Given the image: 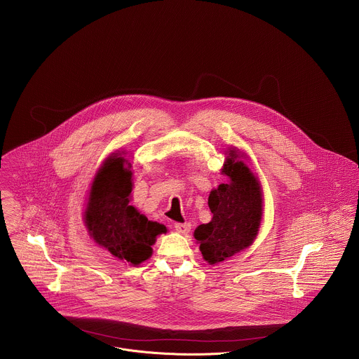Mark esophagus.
Segmentation results:
<instances>
[{
    "label": "esophagus",
    "instance_id": "esophagus-1",
    "mask_svg": "<svg viewBox=\"0 0 359 359\" xmlns=\"http://www.w3.org/2000/svg\"><path fill=\"white\" fill-rule=\"evenodd\" d=\"M174 228L180 233H188L191 231V224L189 222H175Z\"/></svg>",
    "mask_w": 359,
    "mask_h": 359
}]
</instances>
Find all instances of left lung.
<instances>
[{"instance_id": "left-lung-1", "label": "left lung", "mask_w": 359, "mask_h": 359, "mask_svg": "<svg viewBox=\"0 0 359 359\" xmlns=\"http://www.w3.org/2000/svg\"><path fill=\"white\" fill-rule=\"evenodd\" d=\"M239 157L236 149L229 151L222 167V174L229 181L210 192L212 218L194 233L208 264L221 262L249 248L258 233L262 215L261 185Z\"/></svg>"}]
</instances>
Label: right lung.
<instances>
[{"label":"right lung","mask_w":359,"mask_h":359,"mask_svg":"<svg viewBox=\"0 0 359 359\" xmlns=\"http://www.w3.org/2000/svg\"><path fill=\"white\" fill-rule=\"evenodd\" d=\"M126 163L116 154L103 161L90 189L84 222L95 243L111 256L138 265L152 256L156 236L167 228L130 205L133 172Z\"/></svg>","instance_id":"obj_1"}]
</instances>
